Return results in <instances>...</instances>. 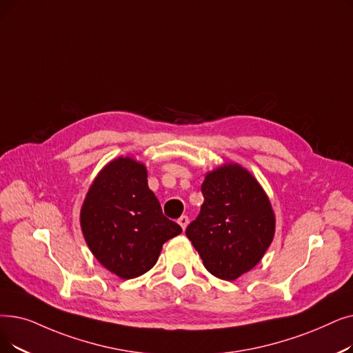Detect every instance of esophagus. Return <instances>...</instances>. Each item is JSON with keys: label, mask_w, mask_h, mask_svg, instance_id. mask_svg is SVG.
<instances>
[{"label": "esophagus", "mask_w": 353, "mask_h": 353, "mask_svg": "<svg viewBox=\"0 0 353 353\" xmlns=\"http://www.w3.org/2000/svg\"><path fill=\"white\" fill-rule=\"evenodd\" d=\"M177 222H179V225L181 226L183 231H185L186 226L189 225V218L186 216V214H183V216H180V218H179V221H177Z\"/></svg>", "instance_id": "1"}]
</instances>
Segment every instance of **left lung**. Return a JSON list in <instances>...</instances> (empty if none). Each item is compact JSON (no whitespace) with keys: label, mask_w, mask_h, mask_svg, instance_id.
<instances>
[{"label":"left lung","mask_w":353,"mask_h":353,"mask_svg":"<svg viewBox=\"0 0 353 353\" xmlns=\"http://www.w3.org/2000/svg\"><path fill=\"white\" fill-rule=\"evenodd\" d=\"M202 193L201 213L186 235L212 275L234 281L261 261L272 242L271 202L256 179L236 163L209 172Z\"/></svg>","instance_id":"1"}]
</instances>
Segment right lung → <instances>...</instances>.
<instances>
[{
	"mask_svg": "<svg viewBox=\"0 0 353 353\" xmlns=\"http://www.w3.org/2000/svg\"><path fill=\"white\" fill-rule=\"evenodd\" d=\"M81 228L90 252L124 280L154 267L163 243L181 234L148 189L145 165L131 157H118L98 173L81 209Z\"/></svg>",
	"mask_w": 353,
	"mask_h": 353,
	"instance_id": "add662e5",
	"label": "right lung"
}]
</instances>
